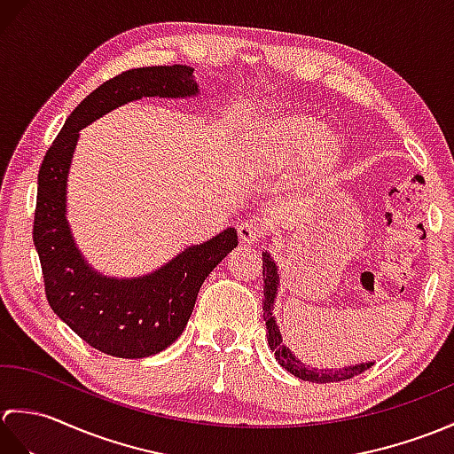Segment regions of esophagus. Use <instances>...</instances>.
Listing matches in <instances>:
<instances>
[{"label":"esophagus","instance_id":"1","mask_svg":"<svg viewBox=\"0 0 454 454\" xmlns=\"http://www.w3.org/2000/svg\"><path fill=\"white\" fill-rule=\"evenodd\" d=\"M238 236H239V242L252 246V244L262 242L263 230L259 228L257 222L247 220V222H242V224L238 226Z\"/></svg>","mask_w":454,"mask_h":454}]
</instances>
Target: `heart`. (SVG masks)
Returning a JSON list of instances; mask_svg holds the SVG:
<instances>
[{
	"label": "heart",
	"mask_w": 454,
	"mask_h": 454,
	"mask_svg": "<svg viewBox=\"0 0 454 454\" xmlns=\"http://www.w3.org/2000/svg\"><path fill=\"white\" fill-rule=\"evenodd\" d=\"M308 144H312L316 156H332L337 146L332 134L322 130L320 121L310 114H275L263 119L255 129L249 160L259 166H277L298 156Z\"/></svg>",
	"instance_id": "heart-1"
}]
</instances>
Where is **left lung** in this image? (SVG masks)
I'll list each match as a JSON object with an SVG mask.
<instances>
[{
	"label": "left lung",
	"instance_id": "left-lung-1",
	"mask_svg": "<svg viewBox=\"0 0 454 454\" xmlns=\"http://www.w3.org/2000/svg\"><path fill=\"white\" fill-rule=\"evenodd\" d=\"M262 255H263V283H265L263 285V320L267 325L269 349L275 353V359L278 361V364H281L288 372L298 376L301 380H308V382H340V380L351 379L355 374H361L366 369H371L374 361L347 364L343 369H316V366H310L298 359V356L291 351V347L285 345L281 330H278L277 317L273 316L278 288H281L278 267L275 263L273 255L269 254L267 249Z\"/></svg>",
	"mask_w": 454,
	"mask_h": 454
}]
</instances>
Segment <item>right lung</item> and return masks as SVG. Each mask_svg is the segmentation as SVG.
Segmentation results:
<instances>
[{"instance_id": "add662e5", "label": "right lung", "mask_w": 454, "mask_h": 454, "mask_svg": "<svg viewBox=\"0 0 454 454\" xmlns=\"http://www.w3.org/2000/svg\"><path fill=\"white\" fill-rule=\"evenodd\" d=\"M195 67L150 66L122 72L90 93L66 119L38 171L33 242L54 314L101 353L142 359L166 349L185 330L199 288L238 246L236 228L189 246L156 271L103 275L83 257L67 222V176L80 130L144 98L189 99L200 93Z\"/></svg>"}]
</instances>
